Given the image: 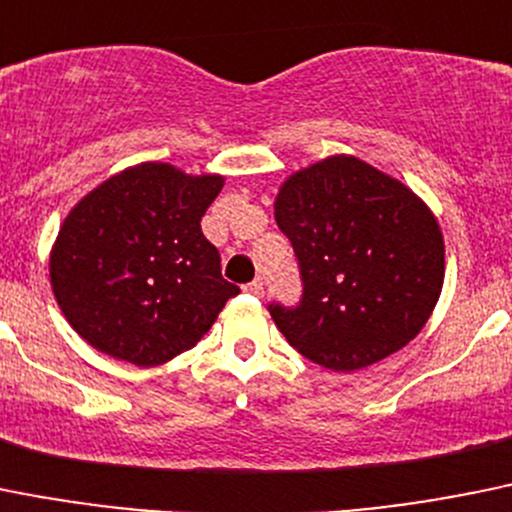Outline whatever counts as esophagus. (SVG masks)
Segmentation results:
<instances>
[{
    "instance_id": "esophagus-1",
    "label": "esophagus",
    "mask_w": 512,
    "mask_h": 512,
    "mask_svg": "<svg viewBox=\"0 0 512 512\" xmlns=\"http://www.w3.org/2000/svg\"><path fill=\"white\" fill-rule=\"evenodd\" d=\"M245 290H247V293H252V295H262V278L250 280V283L245 285Z\"/></svg>"
}]
</instances>
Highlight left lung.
Returning <instances> with one entry per match:
<instances>
[{
	"mask_svg": "<svg viewBox=\"0 0 512 512\" xmlns=\"http://www.w3.org/2000/svg\"><path fill=\"white\" fill-rule=\"evenodd\" d=\"M275 219L303 295L267 310L305 358L356 371L422 331L442 293L444 242L412 189L356 156H331L285 181Z\"/></svg>",
	"mask_w": 512,
	"mask_h": 512,
	"instance_id": "left-lung-1",
	"label": "left lung"
}]
</instances>
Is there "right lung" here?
<instances>
[{
    "label": "right lung",
    "instance_id": "obj_1",
    "mask_svg": "<svg viewBox=\"0 0 512 512\" xmlns=\"http://www.w3.org/2000/svg\"><path fill=\"white\" fill-rule=\"evenodd\" d=\"M222 181L138 164L78 202L52 247L50 283L80 338L128 364L159 366L212 328L240 293L199 224Z\"/></svg>",
    "mask_w": 512,
    "mask_h": 512
}]
</instances>
